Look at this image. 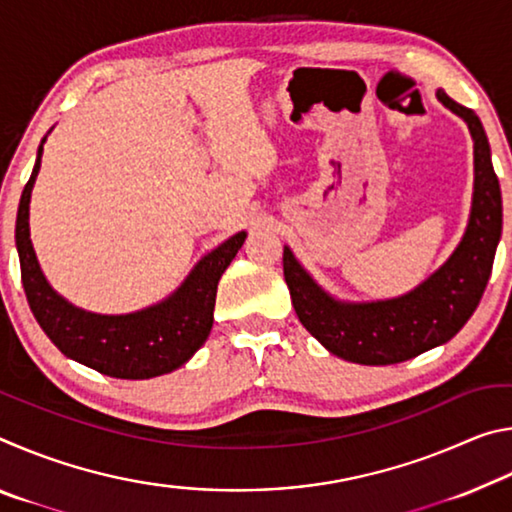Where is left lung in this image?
<instances>
[{"mask_svg":"<svg viewBox=\"0 0 512 512\" xmlns=\"http://www.w3.org/2000/svg\"><path fill=\"white\" fill-rule=\"evenodd\" d=\"M438 99L467 121L474 140V198L465 237L427 282L402 298L345 305L327 296L284 248V280L300 323L345 361L388 366L447 343L479 307L501 239V189L490 144L476 112L438 90Z\"/></svg>","mask_w":512,"mask_h":512,"instance_id":"obj_1","label":"left lung"}]
</instances>
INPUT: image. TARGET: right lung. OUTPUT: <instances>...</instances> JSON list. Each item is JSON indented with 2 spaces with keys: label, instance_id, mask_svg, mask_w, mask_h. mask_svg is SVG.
I'll return each instance as SVG.
<instances>
[{
  "label": "right lung",
  "instance_id": "add662e5",
  "mask_svg": "<svg viewBox=\"0 0 512 512\" xmlns=\"http://www.w3.org/2000/svg\"><path fill=\"white\" fill-rule=\"evenodd\" d=\"M40 158L42 144L17 207L15 246L20 255L22 287L42 332L67 357L110 377L149 379L183 366L210 334L216 284L244 246L246 232H237L205 255L183 287L160 305L126 316H99L76 309L49 287L31 246L29 201Z\"/></svg>",
  "mask_w": 512,
  "mask_h": 512
}]
</instances>
